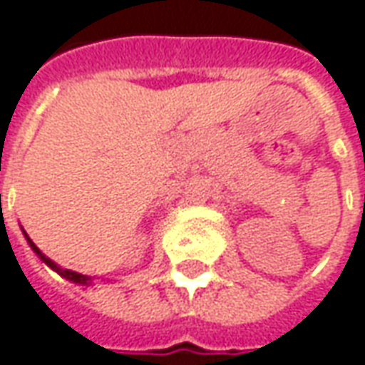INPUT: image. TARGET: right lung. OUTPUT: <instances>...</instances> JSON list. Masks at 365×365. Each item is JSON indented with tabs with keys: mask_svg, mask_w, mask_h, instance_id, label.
I'll list each match as a JSON object with an SVG mask.
<instances>
[{
	"mask_svg": "<svg viewBox=\"0 0 365 365\" xmlns=\"http://www.w3.org/2000/svg\"><path fill=\"white\" fill-rule=\"evenodd\" d=\"M67 274H69V272H67Z\"/></svg>",
	"mask_w": 365,
	"mask_h": 365,
	"instance_id": "1",
	"label": "right lung"
}]
</instances>
